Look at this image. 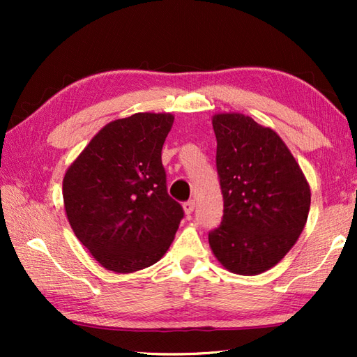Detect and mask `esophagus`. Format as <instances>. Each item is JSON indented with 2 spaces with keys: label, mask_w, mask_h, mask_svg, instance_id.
Segmentation results:
<instances>
[{
  "label": "esophagus",
  "mask_w": 357,
  "mask_h": 357,
  "mask_svg": "<svg viewBox=\"0 0 357 357\" xmlns=\"http://www.w3.org/2000/svg\"><path fill=\"white\" fill-rule=\"evenodd\" d=\"M184 211H185V215H192L193 213V210H195V201L193 199H190V201H187V202H184Z\"/></svg>",
  "instance_id": "esophagus-1"
}]
</instances>
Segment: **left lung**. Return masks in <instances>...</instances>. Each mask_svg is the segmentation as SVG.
<instances>
[{"label": "left lung", "mask_w": 357, "mask_h": 357, "mask_svg": "<svg viewBox=\"0 0 357 357\" xmlns=\"http://www.w3.org/2000/svg\"><path fill=\"white\" fill-rule=\"evenodd\" d=\"M224 215L208 233L216 259L253 276L282 259L308 218L312 193L279 135L242 113L213 116Z\"/></svg>", "instance_id": "8db88e82"}]
</instances>
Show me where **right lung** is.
Returning <instances> with one entry per match:
<instances>
[{"label": "right lung", "mask_w": 357, "mask_h": 357, "mask_svg": "<svg viewBox=\"0 0 357 357\" xmlns=\"http://www.w3.org/2000/svg\"><path fill=\"white\" fill-rule=\"evenodd\" d=\"M170 113H135L98 132L67 169V219L95 259L115 273L158 262L184 210L167 193L161 159Z\"/></svg>", "instance_id": "1"}]
</instances>
